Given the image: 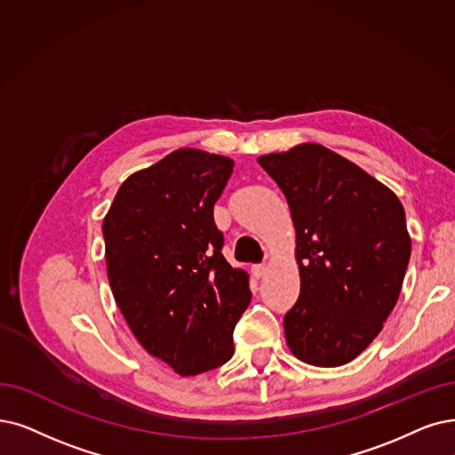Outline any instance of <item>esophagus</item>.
Masks as SVG:
<instances>
[{
    "label": "esophagus",
    "mask_w": 455,
    "mask_h": 455,
    "mask_svg": "<svg viewBox=\"0 0 455 455\" xmlns=\"http://www.w3.org/2000/svg\"><path fill=\"white\" fill-rule=\"evenodd\" d=\"M265 270H267V265L265 263H258V265H251V275L256 276V278H261L263 275H265Z\"/></svg>",
    "instance_id": "1"
}]
</instances>
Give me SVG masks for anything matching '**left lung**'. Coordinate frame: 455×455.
Masks as SVG:
<instances>
[{"label":"left lung","instance_id":"1","mask_svg":"<svg viewBox=\"0 0 455 455\" xmlns=\"http://www.w3.org/2000/svg\"><path fill=\"white\" fill-rule=\"evenodd\" d=\"M258 162L283 192L295 226L300 295L283 317L287 347L312 366L347 364L383 331L402 291L411 258L403 205L319 143Z\"/></svg>","mask_w":455,"mask_h":455}]
</instances>
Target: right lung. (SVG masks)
<instances>
[{
	"label": "right lung",
	"mask_w": 455,
	"mask_h": 455,
	"mask_svg": "<svg viewBox=\"0 0 455 455\" xmlns=\"http://www.w3.org/2000/svg\"><path fill=\"white\" fill-rule=\"evenodd\" d=\"M233 160L177 149L132 173L104 216L108 280L132 334L179 375L233 356V329L248 307V272L222 256L212 207Z\"/></svg>",
	"instance_id": "1"
}]
</instances>
